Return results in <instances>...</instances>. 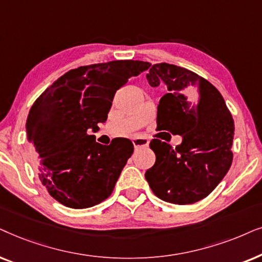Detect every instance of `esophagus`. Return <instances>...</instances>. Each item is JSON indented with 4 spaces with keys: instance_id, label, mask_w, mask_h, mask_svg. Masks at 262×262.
I'll use <instances>...</instances> for the list:
<instances>
[{
    "instance_id": "34e87169",
    "label": "esophagus",
    "mask_w": 262,
    "mask_h": 262,
    "mask_svg": "<svg viewBox=\"0 0 262 262\" xmlns=\"http://www.w3.org/2000/svg\"><path fill=\"white\" fill-rule=\"evenodd\" d=\"M148 144H149L148 139H145V138L133 139V145H134L135 149L140 148V147H146V146H148Z\"/></svg>"
}]
</instances>
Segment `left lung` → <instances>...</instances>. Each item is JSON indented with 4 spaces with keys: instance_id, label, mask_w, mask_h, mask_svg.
Returning a JSON list of instances; mask_svg holds the SVG:
<instances>
[{
    "instance_id": "1",
    "label": "left lung",
    "mask_w": 262,
    "mask_h": 262,
    "mask_svg": "<svg viewBox=\"0 0 262 262\" xmlns=\"http://www.w3.org/2000/svg\"><path fill=\"white\" fill-rule=\"evenodd\" d=\"M152 87L165 83L159 100L157 129L181 135L175 148L153 139L156 163L145 173L156 196L190 205L208 196L232 163L235 124L221 92L196 73L175 64L157 63L146 75Z\"/></svg>"
}]
</instances>
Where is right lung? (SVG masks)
<instances>
[{"instance_id": "right-lung-1", "label": "right lung", "mask_w": 262, "mask_h": 262, "mask_svg": "<svg viewBox=\"0 0 262 262\" xmlns=\"http://www.w3.org/2000/svg\"><path fill=\"white\" fill-rule=\"evenodd\" d=\"M149 66L123 60L71 69L31 106L27 141L39 159L37 175L56 201L89 208L113 193L134 145L117 138L103 146L90 130H98V123L106 121L116 91Z\"/></svg>"}]
</instances>
